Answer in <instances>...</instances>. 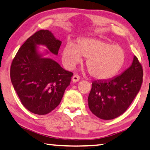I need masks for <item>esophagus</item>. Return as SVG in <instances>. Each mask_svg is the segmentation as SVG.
<instances>
[{
	"instance_id": "obj_1",
	"label": "esophagus",
	"mask_w": 150,
	"mask_h": 150,
	"mask_svg": "<svg viewBox=\"0 0 150 150\" xmlns=\"http://www.w3.org/2000/svg\"><path fill=\"white\" fill-rule=\"evenodd\" d=\"M79 79H80V77H79V75H78L77 74L74 75L72 77V81H73V82H74V83L78 82L79 81Z\"/></svg>"
}]
</instances>
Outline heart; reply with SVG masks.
<instances>
[{
	"mask_svg": "<svg viewBox=\"0 0 150 150\" xmlns=\"http://www.w3.org/2000/svg\"><path fill=\"white\" fill-rule=\"evenodd\" d=\"M87 59L86 66L92 77L106 79L115 75L125 62V51L122 47L97 39H83L77 45L69 43L64 47L62 59L69 69H73Z\"/></svg>",
	"mask_w": 150,
	"mask_h": 150,
	"instance_id": "heart-1",
	"label": "heart"
}]
</instances>
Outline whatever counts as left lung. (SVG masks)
Segmentation results:
<instances>
[{
	"instance_id": "obj_1",
	"label": "left lung",
	"mask_w": 150,
	"mask_h": 150,
	"mask_svg": "<svg viewBox=\"0 0 150 150\" xmlns=\"http://www.w3.org/2000/svg\"><path fill=\"white\" fill-rule=\"evenodd\" d=\"M143 82V68L136 56L123 74L113 79L92 83L88 97L91 112L102 120H113L122 115L134 101Z\"/></svg>"
}]
</instances>
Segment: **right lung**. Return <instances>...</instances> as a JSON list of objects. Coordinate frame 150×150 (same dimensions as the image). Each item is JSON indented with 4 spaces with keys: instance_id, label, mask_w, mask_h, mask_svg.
Masks as SVG:
<instances>
[{
    "instance_id": "obj_1",
    "label": "right lung",
    "mask_w": 150,
    "mask_h": 150,
    "mask_svg": "<svg viewBox=\"0 0 150 150\" xmlns=\"http://www.w3.org/2000/svg\"><path fill=\"white\" fill-rule=\"evenodd\" d=\"M37 45H44L52 53L57 54L61 41L48 30L35 33L13 59L10 75L23 105L33 113L45 115L60 103L73 73L51 59L41 57Z\"/></svg>"
}]
</instances>
